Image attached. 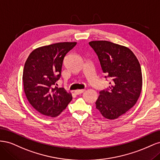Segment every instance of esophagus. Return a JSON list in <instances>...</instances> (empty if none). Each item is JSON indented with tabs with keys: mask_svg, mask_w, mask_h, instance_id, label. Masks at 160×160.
Masks as SVG:
<instances>
[{
	"mask_svg": "<svg viewBox=\"0 0 160 160\" xmlns=\"http://www.w3.org/2000/svg\"><path fill=\"white\" fill-rule=\"evenodd\" d=\"M84 91H85V89H79V90H75V93L77 95H79V94H81L82 93H83Z\"/></svg>",
	"mask_w": 160,
	"mask_h": 160,
	"instance_id": "esophagus-1",
	"label": "esophagus"
}]
</instances>
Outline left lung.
<instances>
[{
  "instance_id": "1",
  "label": "left lung",
  "mask_w": 160,
  "mask_h": 160,
  "mask_svg": "<svg viewBox=\"0 0 160 160\" xmlns=\"http://www.w3.org/2000/svg\"><path fill=\"white\" fill-rule=\"evenodd\" d=\"M96 53L108 88L99 91L96 108L106 119H115L136 103L142 88L141 66L128 47L107 41L89 42Z\"/></svg>"
}]
</instances>
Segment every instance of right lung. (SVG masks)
I'll return each mask as SVG.
<instances>
[{
	"label": "right lung",
	"mask_w": 160,
	"mask_h": 160,
	"mask_svg": "<svg viewBox=\"0 0 160 160\" xmlns=\"http://www.w3.org/2000/svg\"><path fill=\"white\" fill-rule=\"evenodd\" d=\"M77 42H58L35 49L24 67V91L28 102L41 114L55 118L72 99L62 88H57L64 57Z\"/></svg>",
	"instance_id": "obj_1"
}]
</instances>
